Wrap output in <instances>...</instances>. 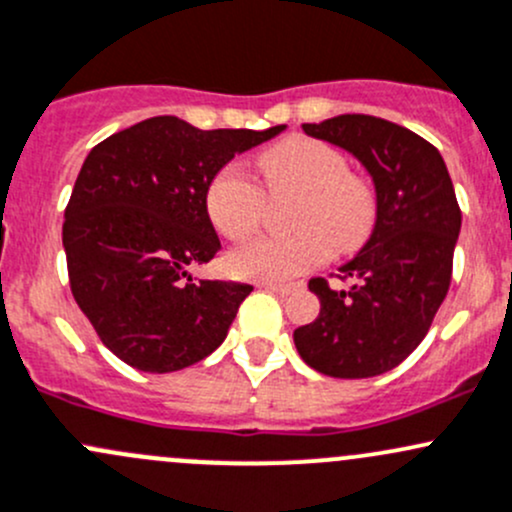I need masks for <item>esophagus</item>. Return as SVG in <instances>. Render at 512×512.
<instances>
[{
	"label": "esophagus",
	"instance_id": "esophagus-1",
	"mask_svg": "<svg viewBox=\"0 0 512 512\" xmlns=\"http://www.w3.org/2000/svg\"><path fill=\"white\" fill-rule=\"evenodd\" d=\"M257 287L267 289V292H274V294H282V297L292 292V284H279V282H260Z\"/></svg>",
	"mask_w": 512,
	"mask_h": 512
}]
</instances>
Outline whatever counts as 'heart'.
I'll list each match as a JSON object with an SVG mask.
<instances>
[{
    "mask_svg": "<svg viewBox=\"0 0 512 512\" xmlns=\"http://www.w3.org/2000/svg\"><path fill=\"white\" fill-rule=\"evenodd\" d=\"M272 196L297 193L287 238H255L230 252V272L257 282H284L316 270L338 252H353L370 238L378 196L363 176L348 171V159L319 139L292 137L257 159ZM265 193L238 164H228L206 188V213L223 238L242 240L260 225Z\"/></svg>",
    "mask_w": 512,
    "mask_h": 512,
    "instance_id": "b5f03b06",
    "label": "heart"
}]
</instances>
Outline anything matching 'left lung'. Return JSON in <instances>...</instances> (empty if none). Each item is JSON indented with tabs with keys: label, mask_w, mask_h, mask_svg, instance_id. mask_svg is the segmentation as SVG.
<instances>
[{
	"label": "left lung",
	"mask_w": 512,
	"mask_h": 512,
	"mask_svg": "<svg viewBox=\"0 0 512 512\" xmlns=\"http://www.w3.org/2000/svg\"><path fill=\"white\" fill-rule=\"evenodd\" d=\"M301 129L368 169L378 218L363 250L338 274L351 287L331 289L324 277L309 282L321 311L294 331V346L328 378L383 375L422 343L449 292L461 230L454 184L437 147L395 122L338 115Z\"/></svg>",
	"instance_id": "left-lung-1"
}]
</instances>
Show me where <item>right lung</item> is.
Returning <instances> with one entry per match:
<instances>
[{
  "mask_svg": "<svg viewBox=\"0 0 512 512\" xmlns=\"http://www.w3.org/2000/svg\"><path fill=\"white\" fill-rule=\"evenodd\" d=\"M282 129H198L161 115L83 161L63 223L68 279L100 341L127 365L174 373L225 341L252 287L191 277L220 250L206 188L235 154Z\"/></svg>",
  "mask_w": 512,
  "mask_h": 512,
  "instance_id": "add662e5",
  "label": "right lung"
}]
</instances>
